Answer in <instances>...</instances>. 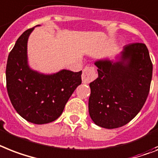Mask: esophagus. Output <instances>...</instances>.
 I'll return each instance as SVG.
<instances>
[{
    "label": "esophagus",
    "mask_w": 158,
    "mask_h": 158,
    "mask_svg": "<svg viewBox=\"0 0 158 158\" xmlns=\"http://www.w3.org/2000/svg\"><path fill=\"white\" fill-rule=\"evenodd\" d=\"M97 78L95 68L92 66H86L82 74V81L83 83H88Z\"/></svg>",
    "instance_id": "obj_1"
}]
</instances>
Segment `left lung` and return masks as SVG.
Returning <instances> with one entry per match:
<instances>
[{
  "label": "left lung",
  "instance_id": "left-lung-1",
  "mask_svg": "<svg viewBox=\"0 0 158 158\" xmlns=\"http://www.w3.org/2000/svg\"><path fill=\"white\" fill-rule=\"evenodd\" d=\"M98 78L90 83L88 111L96 125L114 129L126 125L145 103L152 64L144 44H127L116 61H95Z\"/></svg>",
  "mask_w": 158,
  "mask_h": 158
}]
</instances>
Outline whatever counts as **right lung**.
Wrapping results in <instances>:
<instances>
[{"mask_svg": "<svg viewBox=\"0 0 158 158\" xmlns=\"http://www.w3.org/2000/svg\"><path fill=\"white\" fill-rule=\"evenodd\" d=\"M35 27L19 36L9 54L6 87L20 116L31 123L45 124L61 116L70 96L81 84L82 70L73 72L64 69L45 75L32 70L28 64L27 41Z\"/></svg>", "mask_w": 158, "mask_h": 158, "instance_id": "right-lung-1", "label": "right lung"}]
</instances>
